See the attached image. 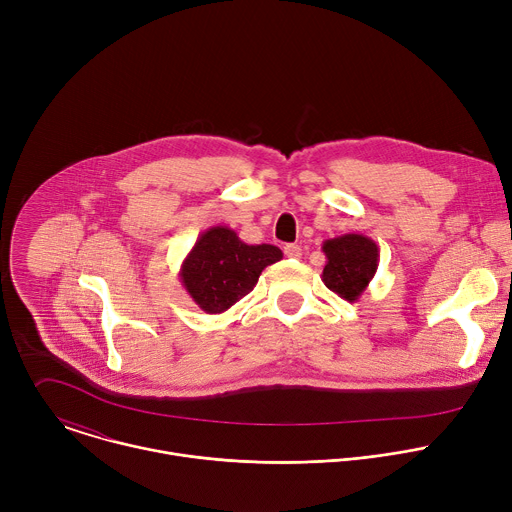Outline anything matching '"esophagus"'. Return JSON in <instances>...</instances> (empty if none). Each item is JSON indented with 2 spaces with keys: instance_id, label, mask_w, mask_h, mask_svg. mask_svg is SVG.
Segmentation results:
<instances>
[{
  "instance_id": "esophagus-1",
  "label": "esophagus",
  "mask_w": 512,
  "mask_h": 512,
  "mask_svg": "<svg viewBox=\"0 0 512 512\" xmlns=\"http://www.w3.org/2000/svg\"><path fill=\"white\" fill-rule=\"evenodd\" d=\"M283 253H285V257H289V259H300V257H302V247L296 245V243H289V245L283 247Z\"/></svg>"
}]
</instances>
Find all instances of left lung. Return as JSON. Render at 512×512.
Masks as SVG:
<instances>
[{"label": "left lung", "instance_id": "obj_1", "mask_svg": "<svg viewBox=\"0 0 512 512\" xmlns=\"http://www.w3.org/2000/svg\"><path fill=\"white\" fill-rule=\"evenodd\" d=\"M326 265L322 281L346 302H358L379 267V247L373 239L348 233L322 245Z\"/></svg>", "mask_w": 512, "mask_h": 512}]
</instances>
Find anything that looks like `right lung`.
<instances>
[{
    "instance_id": "right-lung-1",
    "label": "right lung",
    "mask_w": 512,
    "mask_h": 512,
    "mask_svg": "<svg viewBox=\"0 0 512 512\" xmlns=\"http://www.w3.org/2000/svg\"><path fill=\"white\" fill-rule=\"evenodd\" d=\"M283 257L275 245H247L229 227L206 229L180 267V281L206 314H223L257 285L261 271Z\"/></svg>"
}]
</instances>
